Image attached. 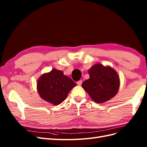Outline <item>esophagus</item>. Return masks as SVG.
<instances>
[{
	"label": "esophagus",
	"mask_w": 147,
	"mask_h": 147,
	"mask_svg": "<svg viewBox=\"0 0 147 147\" xmlns=\"http://www.w3.org/2000/svg\"><path fill=\"white\" fill-rule=\"evenodd\" d=\"M77 83L78 85L80 86V85H82V80H79L78 82H77Z\"/></svg>",
	"instance_id": "1"
}]
</instances>
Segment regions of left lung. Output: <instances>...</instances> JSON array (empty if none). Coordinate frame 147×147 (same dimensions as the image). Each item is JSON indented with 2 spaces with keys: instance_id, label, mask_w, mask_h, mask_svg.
<instances>
[{
  "instance_id": "obj_1",
  "label": "left lung",
  "mask_w": 147,
  "mask_h": 147,
  "mask_svg": "<svg viewBox=\"0 0 147 147\" xmlns=\"http://www.w3.org/2000/svg\"><path fill=\"white\" fill-rule=\"evenodd\" d=\"M88 73L90 78L84 81L82 85L93 101L98 104L104 103L117 94L119 78L112 67L96 64L88 70Z\"/></svg>"
}]
</instances>
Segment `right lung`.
Here are the masks:
<instances>
[{
  "mask_svg": "<svg viewBox=\"0 0 147 147\" xmlns=\"http://www.w3.org/2000/svg\"><path fill=\"white\" fill-rule=\"evenodd\" d=\"M76 84L72 79L65 75L63 71L54 69L38 78L37 90L42 99L50 104L57 105L67 98L69 92Z\"/></svg>",
  "mask_w": 147,
  "mask_h": 147,
  "instance_id": "obj_1",
  "label": "right lung"
}]
</instances>
